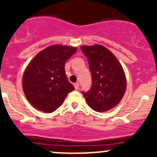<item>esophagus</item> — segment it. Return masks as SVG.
Segmentation results:
<instances>
[{
    "mask_svg": "<svg viewBox=\"0 0 157 157\" xmlns=\"http://www.w3.org/2000/svg\"><path fill=\"white\" fill-rule=\"evenodd\" d=\"M74 86H75V89L76 90H78L79 89V83H78V82H75L74 84Z\"/></svg>",
    "mask_w": 157,
    "mask_h": 157,
    "instance_id": "34e87169",
    "label": "esophagus"
}]
</instances>
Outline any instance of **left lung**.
<instances>
[{
    "mask_svg": "<svg viewBox=\"0 0 157 157\" xmlns=\"http://www.w3.org/2000/svg\"><path fill=\"white\" fill-rule=\"evenodd\" d=\"M81 49L87 57L92 75V86L82 92L93 110L104 112L120 103L125 94L127 79L117 58L101 45H82Z\"/></svg>",
    "mask_w": 157,
    "mask_h": 157,
    "instance_id": "left-lung-1",
    "label": "left lung"
}]
</instances>
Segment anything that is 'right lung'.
<instances>
[{"label":"right lung","instance_id":"add662e5","mask_svg":"<svg viewBox=\"0 0 157 157\" xmlns=\"http://www.w3.org/2000/svg\"><path fill=\"white\" fill-rule=\"evenodd\" d=\"M76 51L75 47L54 45L33 58L23 76V92L32 106L50 113L74 90L75 87L67 78L64 65Z\"/></svg>","mask_w":157,"mask_h":157}]
</instances>
